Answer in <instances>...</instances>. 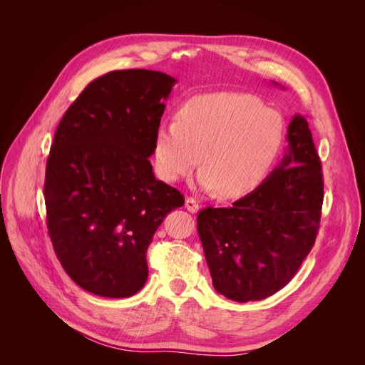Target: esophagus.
<instances>
[{"label": "esophagus", "instance_id": "1", "mask_svg": "<svg viewBox=\"0 0 365 365\" xmlns=\"http://www.w3.org/2000/svg\"><path fill=\"white\" fill-rule=\"evenodd\" d=\"M185 208L189 210L190 213H196L200 210V202H197L195 197H187L185 200Z\"/></svg>", "mask_w": 365, "mask_h": 365}]
</instances>
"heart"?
<instances>
[{"mask_svg": "<svg viewBox=\"0 0 365 365\" xmlns=\"http://www.w3.org/2000/svg\"><path fill=\"white\" fill-rule=\"evenodd\" d=\"M284 138L282 115L240 93H210L189 98L176 123L161 125L153 160L161 180L185 178L197 164V184L227 200L242 197L267 178Z\"/></svg>", "mask_w": 365, "mask_h": 365, "instance_id": "1", "label": "heart"}]
</instances>
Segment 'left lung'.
Instances as JSON below:
<instances>
[{
	"instance_id": "8db88e82",
	"label": "left lung",
	"mask_w": 365,
	"mask_h": 365,
	"mask_svg": "<svg viewBox=\"0 0 365 365\" xmlns=\"http://www.w3.org/2000/svg\"><path fill=\"white\" fill-rule=\"evenodd\" d=\"M279 168L228 208L197 215L215 289L239 303L263 300L288 284L311 252L324 197L322 161L304 117L294 115Z\"/></svg>"
}]
</instances>
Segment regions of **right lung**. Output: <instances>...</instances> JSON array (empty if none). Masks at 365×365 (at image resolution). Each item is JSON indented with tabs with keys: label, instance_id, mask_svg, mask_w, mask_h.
Masks as SVG:
<instances>
[{
	"label": "right lung",
	"instance_id": "1",
	"mask_svg": "<svg viewBox=\"0 0 365 365\" xmlns=\"http://www.w3.org/2000/svg\"><path fill=\"white\" fill-rule=\"evenodd\" d=\"M175 82L150 70L106 73L86 85L54 134L43 184L47 228L62 268L88 292L137 294L153 235L184 204L148 160Z\"/></svg>",
	"mask_w": 365,
	"mask_h": 365
}]
</instances>
